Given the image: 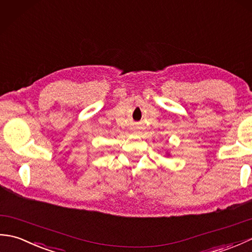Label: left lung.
<instances>
[{
	"label": "left lung",
	"mask_w": 252,
	"mask_h": 252,
	"mask_svg": "<svg viewBox=\"0 0 252 252\" xmlns=\"http://www.w3.org/2000/svg\"><path fill=\"white\" fill-rule=\"evenodd\" d=\"M167 155H168V156H170V154H169V153H167Z\"/></svg>",
	"instance_id": "left-lung-1"
}]
</instances>
